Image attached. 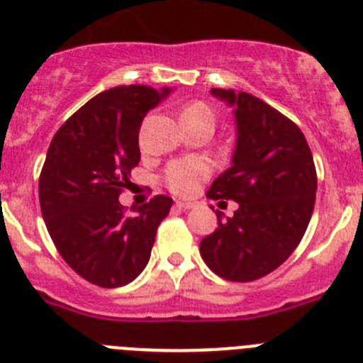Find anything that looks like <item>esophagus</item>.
<instances>
[{"instance_id": "esophagus-1", "label": "esophagus", "mask_w": 363, "mask_h": 363, "mask_svg": "<svg viewBox=\"0 0 363 363\" xmlns=\"http://www.w3.org/2000/svg\"><path fill=\"white\" fill-rule=\"evenodd\" d=\"M176 207H179V209H194L196 207V203L194 201H176Z\"/></svg>"}]
</instances>
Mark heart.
<instances>
[{"mask_svg":"<svg viewBox=\"0 0 363 363\" xmlns=\"http://www.w3.org/2000/svg\"><path fill=\"white\" fill-rule=\"evenodd\" d=\"M182 118H203V120H211L214 123V112L203 101L189 104L182 111ZM207 174H209V169L205 163L198 162V160H182V162H174L167 169L165 182L176 194H192L198 185L207 178Z\"/></svg>","mask_w":363,"mask_h":363,"instance_id":"b5f03b06","label":"heart"}]
</instances>
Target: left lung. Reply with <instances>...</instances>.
<instances>
[{
    "label": "left lung",
    "instance_id": "1",
    "mask_svg": "<svg viewBox=\"0 0 363 363\" xmlns=\"http://www.w3.org/2000/svg\"><path fill=\"white\" fill-rule=\"evenodd\" d=\"M233 107L236 125L230 167L207 198L234 200L238 209L200 242V255L218 277L251 281L293 255L313 216L316 171L306 136L265 101L233 89H211Z\"/></svg>",
    "mask_w": 363,
    "mask_h": 363
}]
</instances>
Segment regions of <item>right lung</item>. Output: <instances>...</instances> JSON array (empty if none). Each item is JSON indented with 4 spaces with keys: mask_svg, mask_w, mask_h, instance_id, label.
Instances as JSON below:
<instances>
[{
    "mask_svg": "<svg viewBox=\"0 0 363 363\" xmlns=\"http://www.w3.org/2000/svg\"><path fill=\"white\" fill-rule=\"evenodd\" d=\"M172 89L114 86L86 101L60 127L40 176L45 225L62 258L99 287L127 285L145 269L172 198L154 196L125 213L121 189L140 162L143 118Z\"/></svg>",
    "mask_w": 363,
    "mask_h": 363,
    "instance_id": "1",
    "label": "right lung"
}]
</instances>
